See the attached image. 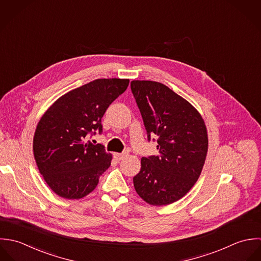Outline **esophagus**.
I'll return each instance as SVG.
<instances>
[{
    "mask_svg": "<svg viewBox=\"0 0 261 261\" xmlns=\"http://www.w3.org/2000/svg\"><path fill=\"white\" fill-rule=\"evenodd\" d=\"M127 156V153L126 152H123V153H114V157L116 160L120 161L122 159H124L125 157Z\"/></svg>",
    "mask_w": 261,
    "mask_h": 261,
    "instance_id": "34e87169",
    "label": "esophagus"
}]
</instances>
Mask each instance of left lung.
Masks as SVG:
<instances>
[{
    "label": "left lung",
    "mask_w": 261,
    "mask_h": 261,
    "mask_svg": "<svg viewBox=\"0 0 261 261\" xmlns=\"http://www.w3.org/2000/svg\"><path fill=\"white\" fill-rule=\"evenodd\" d=\"M131 91L148 140L155 134L156 156L142 157L133 177L136 193L147 204H172L194 187L208 152V133L199 111L161 83L133 81Z\"/></svg>",
    "instance_id": "1"
}]
</instances>
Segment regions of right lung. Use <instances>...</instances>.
<instances>
[{
    "mask_svg": "<svg viewBox=\"0 0 261 261\" xmlns=\"http://www.w3.org/2000/svg\"><path fill=\"white\" fill-rule=\"evenodd\" d=\"M128 85L127 79L95 80L61 96L39 120L33 138L34 158L57 196L79 200L98 186L112 154L102 144L87 141V135L102 132L106 110Z\"/></svg>",
    "mask_w": 261,
    "mask_h": 261,
    "instance_id": "obj_1",
    "label": "right lung"
}]
</instances>
